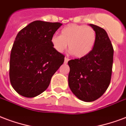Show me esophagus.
<instances>
[{"label":"esophagus","instance_id":"obj_1","mask_svg":"<svg viewBox=\"0 0 126 126\" xmlns=\"http://www.w3.org/2000/svg\"><path fill=\"white\" fill-rule=\"evenodd\" d=\"M68 61H69L68 58L66 57H65V58H64V63H65V64H66V63H68Z\"/></svg>","mask_w":126,"mask_h":126}]
</instances>
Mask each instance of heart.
Returning <instances> with one entry per match:
<instances>
[{
	"label": "heart",
	"instance_id": "b5f03b06",
	"mask_svg": "<svg viewBox=\"0 0 126 126\" xmlns=\"http://www.w3.org/2000/svg\"><path fill=\"white\" fill-rule=\"evenodd\" d=\"M96 40V34L92 27L70 24L60 31V35H53L50 38L52 48L56 52H63L68 49L75 57L86 56L93 50Z\"/></svg>",
	"mask_w": 126,
	"mask_h": 126
}]
</instances>
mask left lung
I'll list each match as a JSON object with an SVG mask.
<instances>
[{
  "label": "left lung",
  "instance_id": "left-lung-1",
  "mask_svg": "<svg viewBox=\"0 0 126 126\" xmlns=\"http://www.w3.org/2000/svg\"><path fill=\"white\" fill-rule=\"evenodd\" d=\"M96 34L93 50L88 55L68 61V85L78 99L93 102L106 91L111 80L113 48L104 29L90 24Z\"/></svg>",
  "mask_w": 126,
  "mask_h": 126
}]
</instances>
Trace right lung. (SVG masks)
Segmentation results:
<instances>
[{"label": "right lung", "instance_id": "add662e5", "mask_svg": "<svg viewBox=\"0 0 126 126\" xmlns=\"http://www.w3.org/2000/svg\"><path fill=\"white\" fill-rule=\"evenodd\" d=\"M62 25L36 20L18 33L10 53L9 76L20 95L33 98L42 93L64 63V56L53 48L50 42Z\"/></svg>", "mask_w": 126, "mask_h": 126}]
</instances>
